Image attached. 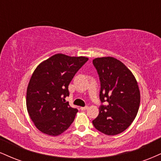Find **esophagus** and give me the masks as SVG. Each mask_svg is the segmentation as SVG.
<instances>
[{"mask_svg":"<svg viewBox=\"0 0 161 161\" xmlns=\"http://www.w3.org/2000/svg\"><path fill=\"white\" fill-rule=\"evenodd\" d=\"M88 108V106H85V107H81L80 108V109L82 110H87V109Z\"/></svg>","mask_w":161,"mask_h":161,"instance_id":"34e87169","label":"esophagus"}]
</instances>
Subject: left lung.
Wrapping results in <instances>:
<instances>
[{"mask_svg": "<svg viewBox=\"0 0 161 161\" xmlns=\"http://www.w3.org/2000/svg\"><path fill=\"white\" fill-rule=\"evenodd\" d=\"M92 63L101 82V102L98 116L92 123L99 132L115 136L128 128L137 115L140 104L138 83L132 72L114 57L95 58Z\"/></svg>", "mask_w": 161, "mask_h": 161, "instance_id": "obj_1", "label": "left lung"}]
</instances>
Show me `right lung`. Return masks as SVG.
Masks as SVG:
<instances>
[{
    "mask_svg": "<svg viewBox=\"0 0 161 161\" xmlns=\"http://www.w3.org/2000/svg\"><path fill=\"white\" fill-rule=\"evenodd\" d=\"M88 60L57 53L37 66L27 88L26 107L42 132L58 136L74 121L78 110L65 102V97L69 95L70 82Z\"/></svg>",
    "mask_w": 161,
    "mask_h": 161,
    "instance_id": "1",
    "label": "right lung"
}]
</instances>
